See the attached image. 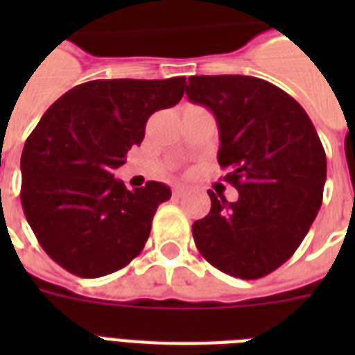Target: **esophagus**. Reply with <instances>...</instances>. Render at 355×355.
Segmentation results:
<instances>
[{"label":"esophagus","mask_w":355,"mask_h":355,"mask_svg":"<svg viewBox=\"0 0 355 355\" xmlns=\"http://www.w3.org/2000/svg\"><path fill=\"white\" fill-rule=\"evenodd\" d=\"M173 195H175V197H182V195H186V188H182V186H175V188H173Z\"/></svg>","instance_id":"obj_1"}]
</instances>
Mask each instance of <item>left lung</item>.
<instances>
[{
  "label": "left lung",
  "mask_w": 355,
  "mask_h": 355,
  "mask_svg": "<svg viewBox=\"0 0 355 355\" xmlns=\"http://www.w3.org/2000/svg\"><path fill=\"white\" fill-rule=\"evenodd\" d=\"M189 101L214 112L217 162L236 202L208 191L210 214L193 223L195 245L216 269L258 280L291 258L322 205L326 153L300 105L248 75H193Z\"/></svg>",
  "instance_id": "8db88e82"
}]
</instances>
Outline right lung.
<instances>
[{
	"label": "right lung",
	"mask_w": 355,
	"mask_h": 355,
	"mask_svg": "<svg viewBox=\"0 0 355 355\" xmlns=\"http://www.w3.org/2000/svg\"><path fill=\"white\" fill-rule=\"evenodd\" d=\"M186 77L97 79L58 97L21 153V206L40 247L80 278H99L132 261L156 208L171 197L149 180L128 191L112 171L139 145L150 114L175 107Z\"/></svg>",
	"instance_id": "add662e5"
}]
</instances>
